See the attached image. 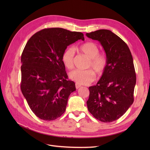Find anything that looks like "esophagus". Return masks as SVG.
<instances>
[{
    "mask_svg": "<svg viewBox=\"0 0 150 150\" xmlns=\"http://www.w3.org/2000/svg\"><path fill=\"white\" fill-rule=\"evenodd\" d=\"M81 87V86L78 83H76V89H79V88Z\"/></svg>",
    "mask_w": 150,
    "mask_h": 150,
    "instance_id": "1",
    "label": "esophagus"
}]
</instances>
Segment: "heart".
<instances>
[{
	"label": "heart",
	"instance_id": "obj_1",
	"mask_svg": "<svg viewBox=\"0 0 150 150\" xmlns=\"http://www.w3.org/2000/svg\"><path fill=\"white\" fill-rule=\"evenodd\" d=\"M79 51L89 59L88 67L92 69L74 70L69 73V78L79 84H88L96 78L94 71L98 76L103 74L107 66V58L104 54L99 53V50L97 44L92 42L81 45ZM74 50L72 47H67L62 53V62L68 69H72L74 67Z\"/></svg>",
	"mask_w": 150,
	"mask_h": 150
}]
</instances>
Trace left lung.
Returning a JSON list of instances; mask_svg holds the SVG:
<instances>
[{"label": "left lung", "instance_id": "obj_1", "mask_svg": "<svg viewBox=\"0 0 150 150\" xmlns=\"http://www.w3.org/2000/svg\"><path fill=\"white\" fill-rule=\"evenodd\" d=\"M86 35L100 42L108 62L97 84L89 88L88 109L102 122L116 121L134 101L137 77L132 55L127 44L110 30L99 29Z\"/></svg>", "mask_w": 150, "mask_h": 150}]
</instances>
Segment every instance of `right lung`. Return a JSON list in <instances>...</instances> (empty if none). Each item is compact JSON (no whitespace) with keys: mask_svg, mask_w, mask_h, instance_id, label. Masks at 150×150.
Masks as SVG:
<instances>
[{"mask_svg":"<svg viewBox=\"0 0 150 150\" xmlns=\"http://www.w3.org/2000/svg\"><path fill=\"white\" fill-rule=\"evenodd\" d=\"M84 35L62 28L44 29L34 34L21 56L22 93L30 110L40 119L54 120L66 111L68 98L76 91L67 80L63 52Z\"/></svg>","mask_w":150,"mask_h":150,"instance_id":"add662e5","label":"right lung"}]
</instances>
